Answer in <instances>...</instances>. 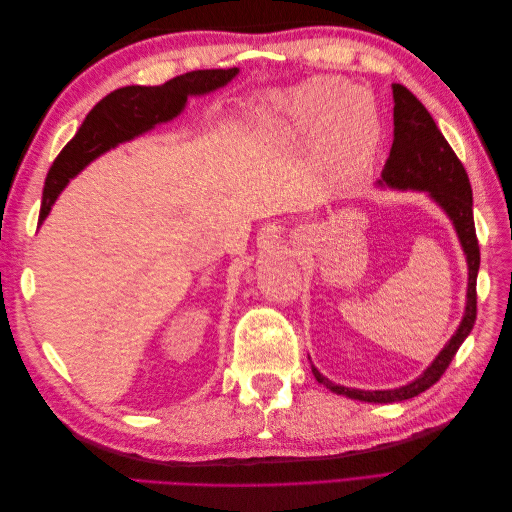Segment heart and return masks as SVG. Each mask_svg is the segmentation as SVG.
Masks as SVG:
<instances>
[{"instance_id": "b5f03b06", "label": "heart", "mask_w": 512, "mask_h": 512, "mask_svg": "<svg viewBox=\"0 0 512 512\" xmlns=\"http://www.w3.org/2000/svg\"><path fill=\"white\" fill-rule=\"evenodd\" d=\"M269 113L288 132L316 138L324 156L342 168L365 164L382 136L374 98L324 76L273 96Z\"/></svg>"}]
</instances>
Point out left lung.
I'll use <instances>...</instances> for the list:
<instances>
[{
    "instance_id": "obj_1",
    "label": "left lung",
    "mask_w": 512,
    "mask_h": 512,
    "mask_svg": "<svg viewBox=\"0 0 512 512\" xmlns=\"http://www.w3.org/2000/svg\"><path fill=\"white\" fill-rule=\"evenodd\" d=\"M393 123L395 138L391 147V156L384 164L382 181L399 190H425L431 198L448 213L453 220L463 252L468 256L470 280H468V305L457 333L448 346L438 354L425 374L408 386L393 391H359L346 389V386L333 384L324 378L316 367H312L314 376L320 384L329 386L337 395H346L350 399L369 401V404H393V401L412 399L436 384L446 367L451 365L459 346L463 344L476 322V275L480 267V247L474 228L472 211V185L466 168L455 156L453 147L438 130L436 121L431 119L423 102L418 100L404 85H393Z\"/></svg>"
}]
</instances>
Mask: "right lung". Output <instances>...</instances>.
Here are the masks:
<instances>
[{"label":"right lung","instance_id":"obj_1","mask_svg":"<svg viewBox=\"0 0 512 512\" xmlns=\"http://www.w3.org/2000/svg\"><path fill=\"white\" fill-rule=\"evenodd\" d=\"M237 72V68L194 70L175 76L164 85L121 87L102 98L91 108L72 141L59 151L49 175H46L40 222L49 215L55 198L66 188V183L100 153L123 141H130L132 136L143 134L160 121L175 117L188 96L218 89Z\"/></svg>","mask_w":512,"mask_h":512}]
</instances>
